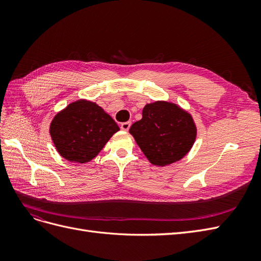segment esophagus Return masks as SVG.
I'll return each mask as SVG.
<instances>
[{
  "instance_id": "obj_1",
  "label": "esophagus",
  "mask_w": 261,
  "mask_h": 261,
  "mask_svg": "<svg viewBox=\"0 0 261 261\" xmlns=\"http://www.w3.org/2000/svg\"><path fill=\"white\" fill-rule=\"evenodd\" d=\"M129 127H130V122H125V123L121 124V128L125 132H127L129 129Z\"/></svg>"
}]
</instances>
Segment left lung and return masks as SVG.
Instances as JSON below:
<instances>
[{
  "mask_svg": "<svg viewBox=\"0 0 261 261\" xmlns=\"http://www.w3.org/2000/svg\"><path fill=\"white\" fill-rule=\"evenodd\" d=\"M129 133L150 163L165 167L179 161L192 149L197 127L193 116L176 103L155 101L143 110V117Z\"/></svg>",
  "mask_w": 261,
  "mask_h": 261,
  "instance_id": "left-lung-1",
  "label": "left lung"
}]
</instances>
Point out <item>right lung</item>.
Here are the masks:
<instances>
[{
    "mask_svg": "<svg viewBox=\"0 0 261 261\" xmlns=\"http://www.w3.org/2000/svg\"><path fill=\"white\" fill-rule=\"evenodd\" d=\"M118 130L120 127L103 109L85 99L69 103L50 124V135L60 155L78 163L96 158Z\"/></svg>",
    "mask_w": 261,
    "mask_h": 261,
    "instance_id": "add662e5",
    "label": "right lung"
}]
</instances>
